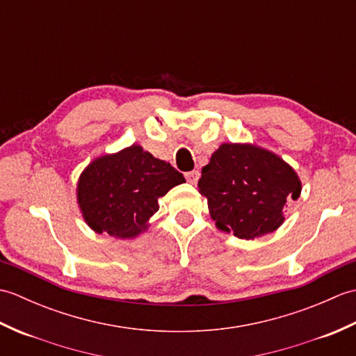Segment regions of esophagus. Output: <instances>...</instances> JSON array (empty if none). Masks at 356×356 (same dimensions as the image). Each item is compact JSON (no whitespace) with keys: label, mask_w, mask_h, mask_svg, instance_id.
Listing matches in <instances>:
<instances>
[{"label":"esophagus","mask_w":356,"mask_h":356,"mask_svg":"<svg viewBox=\"0 0 356 356\" xmlns=\"http://www.w3.org/2000/svg\"><path fill=\"white\" fill-rule=\"evenodd\" d=\"M185 177H186L188 182L195 185V184H197L199 177H200V172H199V170H193V171H190V172H186Z\"/></svg>","instance_id":"esophagus-1"}]
</instances>
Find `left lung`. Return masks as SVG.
<instances>
[{
	"mask_svg": "<svg viewBox=\"0 0 356 356\" xmlns=\"http://www.w3.org/2000/svg\"><path fill=\"white\" fill-rule=\"evenodd\" d=\"M199 191L208 199L218 229L255 238L284 222V207L300 197L301 184L291 166L270 151L222 143L202 168Z\"/></svg>",
	"mask_w": 356,
	"mask_h": 356,
	"instance_id": "1",
	"label": "left lung"
}]
</instances>
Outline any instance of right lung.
<instances>
[{
	"mask_svg": "<svg viewBox=\"0 0 356 356\" xmlns=\"http://www.w3.org/2000/svg\"><path fill=\"white\" fill-rule=\"evenodd\" d=\"M182 172L139 145L96 159L81 174L78 202L96 232L131 238L157 213V199L184 184Z\"/></svg>",
	"mask_w": 356,
	"mask_h": 356,
	"instance_id": "1",
	"label": "right lung"
}]
</instances>
